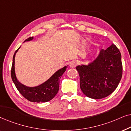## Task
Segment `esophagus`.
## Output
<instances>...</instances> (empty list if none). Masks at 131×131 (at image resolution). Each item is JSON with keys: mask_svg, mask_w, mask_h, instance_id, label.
Segmentation results:
<instances>
[{"mask_svg": "<svg viewBox=\"0 0 131 131\" xmlns=\"http://www.w3.org/2000/svg\"><path fill=\"white\" fill-rule=\"evenodd\" d=\"M77 66V62L74 61H71L70 62V67L71 68H74Z\"/></svg>", "mask_w": 131, "mask_h": 131, "instance_id": "1", "label": "esophagus"}]
</instances>
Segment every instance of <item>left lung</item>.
<instances>
[{
	"label": "left lung",
	"instance_id": "1",
	"mask_svg": "<svg viewBox=\"0 0 131 131\" xmlns=\"http://www.w3.org/2000/svg\"><path fill=\"white\" fill-rule=\"evenodd\" d=\"M80 76V89L88 97L101 99L117 88L122 76L121 53L115 45L101 49L88 65L76 67Z\"/></svg>",
	"mask_w": 131,
	"mask_h": 131
}]
</instances>
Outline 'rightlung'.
<instances>
[{
  "mask_svg": "<svg viewBox=\"0 0 131 131\" xmlns=\"http://www.w3.org/2000/svg\"><path fill=\"white\" fill-rule=\"evenodd\" d=\"M33 39V37H30L26 39L24 42L30 41ZM19 47L15 51L13 57L11 69V78L12 81L15 84L16 88L18 90L19 93L25 98L31 102L36 103H45L51 100L56 95L59 90V83L60 78L65 72L67 66H66L62 69L57 71L49 79H48L44 83L36 86L29 87L21 83L18 80L15 74V57L16 53L17 52Z\"/></svg>",
  "mask_w": 131,
  "mask_h": 131,
  "instance_id": "right-lung-1",
  "label": "right lung"
}]
</instances>
